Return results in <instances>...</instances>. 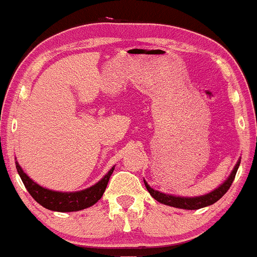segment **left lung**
I'll use <instances>...</instances> for the list:
<instances>
[{"label":"left lung","mask_w":257,"mask_h":257,"mask_svg":"<svg viewBox=\"0 0 257 257\" xmlns=\"http://www.w3.org/2000/svg\"><path fill=\"white\" fill-rule=\"evenodd\" d=\"M240 163L241 160L237 161L233 170H232V173L229 174V177L227 178V180L223 183V184H221L218 188L212 190V192L208 193V194L199 195V197H177V195L165 194V193H161L159 192V190L153 189V188H151L145 180H144V183H145L146 189L149 190L151 197H153L154 199L158 200V202H160V203L167 204V206H170V207H175V208H182V209H199V208H203V207L211 206V204L216 203L217 200L221 199V198L226 194V192L229 189L232 183H233L237 169H238V167H240Z\"/></svg>","instance_id":"1"}]
</instances>
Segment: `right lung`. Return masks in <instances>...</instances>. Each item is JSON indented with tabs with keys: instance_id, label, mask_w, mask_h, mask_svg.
<instances>
[{
	"instance_id": "obj_1",
	"label": "right lung",
	"mask_w": 257,
	"mask_h": 257,
	"mask_svg": "<svg viewBox=\"0 0 257 257\" xmlns=\"http://www.w3.org/2000/svg\"><path fill=\"white\" fill-rule=\"evenodd\" d=\"M16 169L19 175H20L21 180H23L24 185H25V188L28 189V192L30 193L31 197H33L39 204L45 207L46 209H50V211L75 212L93 206L94 203H97V202L101 199L104 190H106L107 184H108L109 178H111L112 173H113L114 167H112V169L109 170L98 183H96V184L92 185V187L87 188V189L79 190V192L64 193L46 189V188H43L41 185L36 184L33 179H30V178L24 173L23 168L19 165L17 161Z\"/></svg>"
}]
</instances>
